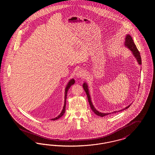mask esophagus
<instances>
[{"label": "esophagus", "mask_w": 155, "mask_h": 155, "mask_svg": "<svg viewBox=\"0 0 155 155\" xmlns=\"http://www.w3.org/2000/svg\"><path fill=\"white\" fill-rule=\"evenodd\" d=\"M85 71L82 69L79 70L76 73V77L78 78H84V77H85Z\"/></svg>", "instance_id": "1"}]
</instances>
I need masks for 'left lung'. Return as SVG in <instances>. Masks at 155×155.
<instances>
[{"label": "left lung", "instance_id": "obj_1", "mask_svg": "<svg viewBox=\"0 0 155 155\" xmlns=\"http://www.w3.org/2000/svg\"><path fill=\"white\" fill-rule=\"evenodd\" d=\"M125 46H127L129 49H130L132 52H133V54L134 56H135V58L137 59V61L138 62V64H142V61H141V57H140V53L138 51L137 46L135 44H134V41H133V38L132 37H131L129 34H128L127 35H126L125 37ZM83 86V88L84 91H85L86 94H87V97H88V99L89 103V105L91 106V108L92 109V110L93 111L96 115H97L98 116H101V117H103V116H107L108 114H111V113H101L99 111L96 110V109L94 107V106H93L92 102H91V97L89 95V93L88 88V85L87 84L86 82H84L82 85ZM131 104H130L129 106H128L127 107H126L125 108H124L122 110H120L118 111H115L114 112H112V113H117V112H119V111H121L124 110L125 109H128L130 106Z\"/></svg>", "mask_w": 155, "mask_h": 155}]
</instances>
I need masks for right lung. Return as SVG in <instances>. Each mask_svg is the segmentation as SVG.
<instances>
[{
	"label": "right lung",
	"instance_id": "right-lung-1",
	"mask_svg": "<svg viewBox=\"0 0 155 155\" xmlns=\"http://www.w3.org/2000/svg\"><path fill=\"white\" fill-rule=\"evenodd\" d=\"M74 83H75V81H74V79H71L70 81L68 82V84L67 85L65 89V96H64V106H63V109L62 110V111L61 112V113L59 114V116L58 117H56V118H53L52 120H58V118L61 117L63 114L64 113H65V111H66V99H67V92L68 91L69 88L71 87V86L72 85H73Z\"/></svg>",
	"mask_w": 155,
	"mask_h": 155
}]
</instances>
